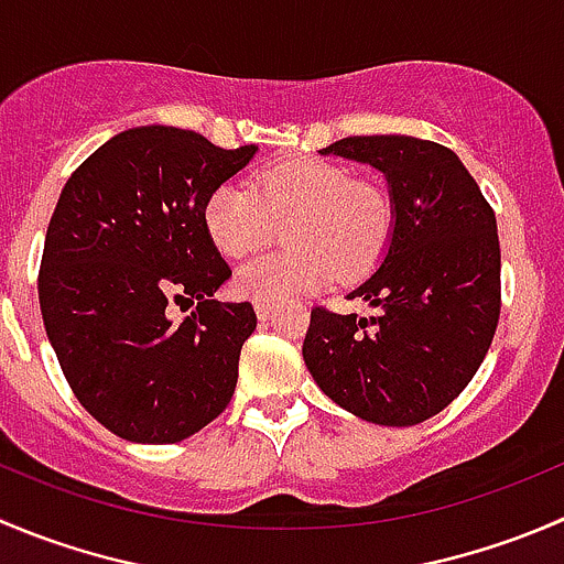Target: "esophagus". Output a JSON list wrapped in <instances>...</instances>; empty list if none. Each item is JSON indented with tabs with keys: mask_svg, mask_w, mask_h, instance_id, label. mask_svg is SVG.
Returning a JSON list of instances; mask_svg holds the SVG:
<instances>
[{
	"mask_svg": "<svg viewBox=\"0 0 564 564\" xmlns=\"http://www.w3.org/2000/svg\"><path fill=\"white\" fill-rule=\"evenodd\" d=\"M253 308H256V316H259V319H270L272 303H267V300H256Z\"/></svg>",
	"mask_w": 564,
	"mask_h": 564,
	"instance_id": "esophagus-1",
	"label": "esophagus"
}]
</instances>
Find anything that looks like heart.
I'll return each mask as SVG.
<instances>
[{
    "label": "heart",
    "instance_id": "b5f03b06",
    "mask_svg": "<svg viewBox=\"0 0 564 564\" xmlns=\"http://www.w3.org/2000/svg\"><path fill=\"white\" fill-rule=\"evenodd\" d=\"M281 253H267L237 272L245 297L292 300L330 278L355 283L369 275L393 237V198L375 178L325 156H292L261 167L253 187L223 182L206 195L204 226L228 259L267 245L275 223H286Z\"/></svg>",
    "mask_w": 564,
    "mask_h": 564
}]
</instances>
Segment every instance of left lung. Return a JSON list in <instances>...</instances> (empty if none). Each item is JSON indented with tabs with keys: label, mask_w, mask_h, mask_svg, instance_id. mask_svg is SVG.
I'll use <instances>...</instances> for the list:
<instances>
[{
	"label": "left lung",
	"mask_w": 564,
	"mask_h": 564,
	"mask_svg": "<svg viewBox=\"0 0 564 564\" xmlns=\"http://www.w3.org/2000/svg\"><path fill=\"white\" fill-rule=\"evenodd\" d=\"M322 154L369 162L391 187L393 237L349 300L369 314L311 308L303 358L349 413L410 427L460 397L501 314L496 215L455 151L404 134L344 137Z\"/></svg>",
	"instance_id": "left-lung-1"
}]
</instances>
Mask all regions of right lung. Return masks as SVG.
Returning <instances> with one entry per match:
<instances>
[{
	"instance_id": "right-lung-1",
	"label": "right lung",
	"mask_w": 564,
	"mask_h": 564,
	"mask_svg": "<svg viewBox=\"0 0 564 564\" xmlns=\"http://www.w3.org/2000/svg\"><path fill=\"white\" fill-rule=\"evenodd\" d=\"M253 154L140 126L93 151L59 193L37 272L43 325L82 408L120 438L178 444L231 402L256 311L212 300L231 270L204 204ZM171 302L199 305L176 326Z\"/></svg>"
}]
</instances>
